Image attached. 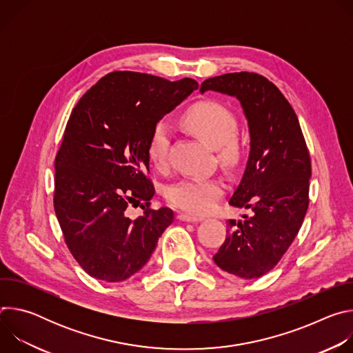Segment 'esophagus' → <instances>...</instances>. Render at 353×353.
I'll return each mask as SVG.
<instances>
[{
    "label": "esophagus",
    "instance_id": "1",
    "mask_svg": "<svg viewBox=\"0 0 353 353\" xmlns=\"http://www.w3.org/2000/svg\"><path fill=\"white\" fill-rule=\"evenodd\" d=\"M177 218L183 222H199V221H203V218L192 216V215H188V214H179Z\"/></svg>",
    "mask_w": 353,
    "mask_h": 353
}]
</instances>
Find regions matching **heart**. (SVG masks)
<instances>
[{
	"label": "heart",
	"mask_w": 353,
	"mask_h": 353,
	"mask_svg": "<svg viewBox=\"0 0 353 353\" xmlns=\"http://www.w3.org/2000/svg\"><path fill=\"white\" fill-rule=\"evenodd\" d=\"M181 124L201 141L216 149L219 161L236 166L243 157L241 142L236 138L237 120L233 112L218 100H199L181 116ZM170 130L159 121L148 139V158L155 169L163 170L168 165ZM225 192V184L216 177H184L166 188V199L173 207L192 215L211 212Z\"/></svg>",
	"instance_id": "b5f03b06"
}]
</instances>
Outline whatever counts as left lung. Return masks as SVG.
Here are the masks:
<instances>
[{"label": "left lung", "mask_w": 353, "mask_h": 353, "mask_svg": "<svg viewBox=\"0 0 353 353\" xmlns=\"http://www.w3.org/2000/svg\"><path fill=\"white\" fill-rule=\"evenodd\" d=\"M215 90L239 99L250 131V155L229 204L253 215L228 222L215 264L253 279L271 271L286 253L309 208L312 162L297 116L281 90L256 72L208 78L199 92Z\"/></svg>", "instance_id": "8db88e82"}]
</instances>
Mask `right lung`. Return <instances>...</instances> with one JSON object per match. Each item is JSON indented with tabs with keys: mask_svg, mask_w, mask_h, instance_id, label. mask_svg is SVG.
I'll return each instance as SVG.
<instances>
[{
	"mask_svg": "<svg viewBox=\"0 0 353 353\" xmlns=\"http://www.w3.org/2000/svg\"><path fill=\"white\" fill-rule=\"evenodd\" d=\"M198 88L196 81L114 71L72 109L56 157L54 211L72 257L90 276L125 281L152 256L173 211L150 208L148 139L155 124ZM142 200L144 212L126 216ZM134 205V204H132Z\"/></svg>",
	"mask_w": 353,
	"mask_h": 353,
	"instance_id": "add662e5",
	"label": "right lung"
}]
</instances>
